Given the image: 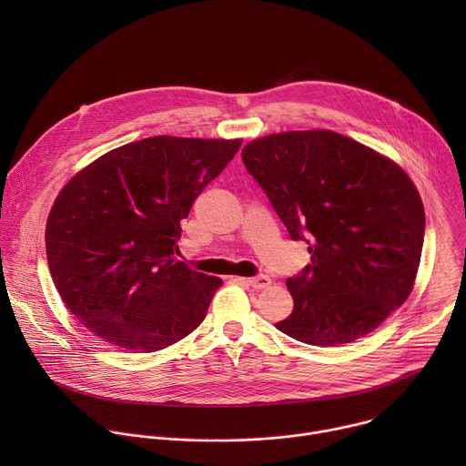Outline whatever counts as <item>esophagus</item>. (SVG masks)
<instances>
[{
    "mask_svg": "<svg viewBox=\"0 0 466 466\" xmlns=\"http://www.w3.org/2000/svg\"><path fill=\"white\" fill-rule=\"evenodd\" d=\"M239 280H243L247 286H250L254 289H263V288H268L271 284V279L265 277V275H258V277H252V279H239Z\"/></svg>",
    "mask_w": 466,
    "mask_h": 466,
    "instance_id": "1",
    "label": "esophagus"
}]
</instances>
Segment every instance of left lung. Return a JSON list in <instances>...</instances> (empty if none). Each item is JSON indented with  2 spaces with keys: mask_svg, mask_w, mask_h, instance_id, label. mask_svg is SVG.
<instances>
[{
  "mask_svg": "<svg viewBox=\"0 0 466 466\" xmlns=\"http://www.w3.org/2000/svg\"><path fill=\"white\" fill-rule=\"evenodd\" d=\"M241 160L311 263L288 279L293 311L275 326L315 347L352 343L411 293L426 216L411 178L331 130L250 142Z\"/></svg>",
  "mask_w": 466,
  "mask_h": 466,
  "instance_id": "8db88e82",
  "label": "left lung"
}]
</instances>
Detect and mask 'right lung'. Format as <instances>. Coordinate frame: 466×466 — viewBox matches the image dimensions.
Here are the masks:
<instances>
[{
    "mask_svg": "<svg viewBox=\"0 0 466 466\" xmlns=\"http://www.w3.org/2000/svg\"><path fill=\"white\" fill-rule=\"evenodd\" d=\"M241 140L155 137L117 147L58 193L46 227L51 279L94 336L155 352L201 324L223 280L178 254L180 221Z\"/></svg>",
    "mask_w": 466,
    "mask_h": 466,
    "instance_id": "right-lung-1",
    "label": "right lung"
}]
</instances>
